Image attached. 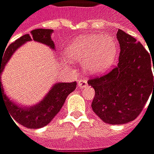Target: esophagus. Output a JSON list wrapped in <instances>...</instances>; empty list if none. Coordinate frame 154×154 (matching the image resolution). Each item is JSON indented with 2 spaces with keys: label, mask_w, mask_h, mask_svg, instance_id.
Returning a JSON list of instances; mask_svg holds the SVG:
<instances>
[{
  "label": "esophagus",
  "mask_w": 154,
  "mask_h": 154,
  "mask_svg": "<svg viewBox=\"0 0 154 154\" xmlns=\"http://www.w3.org/2000/svg\"><path fill=\"white\" fill-rule=\"evenodd\" d=\"M88 86V82L87 80L85 79H80L78 81V87L79 88H86Z\"/></svg>",
  "instance_id": "1"
}]
</instances>
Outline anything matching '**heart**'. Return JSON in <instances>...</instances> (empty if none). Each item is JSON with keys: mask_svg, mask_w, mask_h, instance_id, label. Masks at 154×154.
I'll return each mask as SVG.
<instances>
[{"mask_svg": "<svg viewBox=\"0 0 154 154\" xmlns=\"http://www.w3.org/2000/svg\"><path fill=\"white\" fill-rule=\"evenodd\" d=\"M117 46L108 35H88L76 39L66 47V56L73 61H82L83 68L89 73L101 74L115 63Z\"/></svg>", "mask_w": 154, "mask_h": 154, "instance_id": "1", "label": "heart"}]
</instances>
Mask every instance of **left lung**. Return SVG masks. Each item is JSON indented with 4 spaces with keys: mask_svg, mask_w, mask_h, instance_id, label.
Listing matches in <instances>:
<instances>
[{
    "mask_svg": "<svg viewBox=\"0 0 154 154\" xmlns=\"http://www.w3.org/2000/svg\"><path fill=\"white\" fill-rule=\"evenodd\" d=\"M116 38L120 45L117 66L88 83L95 93L91 104L94 112L107 124L124 125L140 114L153 94L154 81L151 56L141 43L121 29Z\"/></svg>",
    "mask_w": 154,
    "mask_h": 154,
    "instance_id": "1",
    "label": "left lung"
}]
</instances>
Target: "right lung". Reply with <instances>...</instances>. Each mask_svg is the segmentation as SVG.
<instances>
[{
	"label": "right lung",
	"instance_id": "1",
	"mask_svg": "<svg viewBox=\"0 0 154 154\" xmlns=\"http://www.w3.org/2000/svg\"><path fill=\"white\" fill-rule=\"evenodd\" d=\"M52 32L53 30L49 29H34L30 34H25L10 44L4 54L2 56L0 55V102L2 101L7 105L8 110L11 116L10 117L20 125L29 129H38L47 125L60 112L67 95L75 89L76 82L56 83L38 103L30 107H24L23 105L17 104L7 96L1 81V75L15 51L28 41L34 40L46 45L51 49L55 50V45L51 38Z\"/></svg>",
	"mask_w": 154,
	"mask_h": 154
}]
</instances>
